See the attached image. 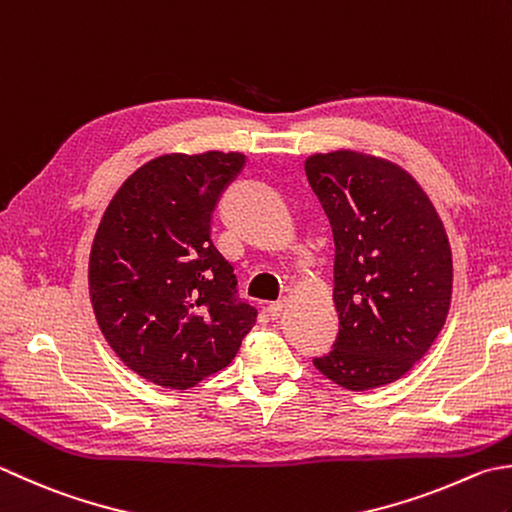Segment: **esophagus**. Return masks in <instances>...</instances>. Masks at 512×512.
Instances as JSON below:
<instances>
[{"label": "esophagus", "instance_id": "esophagus-1", "mask_svg": "<svg viewBox=\"0 0 512 512\" xmlns=\"http://www.w3.org/2000/svg\"><path fill=\"white\" fill-rule=\"evenodd\" d=\"M286 304H288L286 297L277 299V302H273V304H268V315H270V319H279V317H282Z\"/></svg>", "mask_w": 512, "mask_h": 512}]
</instances>
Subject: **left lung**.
Segmentation results:
<instances>
[{"label":"left lung","instance_id":"left-lung-1","mask_svg":"<svg viewBox=\"0 0 512 512\" xmlns=\"http://www.w3.org/2000/svg\"><path fill=\"white\" fill-rule=\"evenodd\" d=\"M304 168L333 228L339 315L333 350L313 364L348 390L397 382L446 322L453 255L444 222L390 159L339 148L310 155Z\"/></svg>","mask_w":512,"mask_h":512}]
</instances>
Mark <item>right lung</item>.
<instances>
[{"label":"right lung","instance_id":"right-lung-1","mask_svg":"<svg viewBox=\"0 0 512 512\" xmlns=\"http://www.w3.org/2000/svg\"><path fill=\"white\" fill-rule=\"evenodd\" d=\"M246 155L150 159L119 186L90 248L88 290L108 346L133 373L193 388L237 355L257 310L210 239V215Z\"/></svg>","mask_w":512,"mask_h":512}]
</instances>
